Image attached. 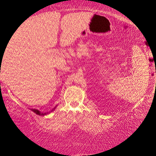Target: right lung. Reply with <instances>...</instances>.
<instances>
[{"instance_id":"1","label":"right lung","mask_w":156,"mask_h":156,"mask_svg":"<svg viewBox=\"0 0 156 156\" xmlns=\"http://www.w3.org/2000/svg\"><path fill=\"white\" fill-rule=\"evenodd\" d=\"M58 106V105H56L53 109L52 110H51L49 112H41V111H40L39 110H37V109H36V108H31V111H33L34 112V113H36V115H40V116H45V115H48V114H49L50 112H51L52 111H53L55 108H56V107Z\"/></svg>"}]
</instances>
